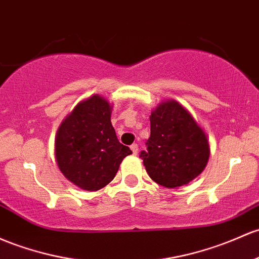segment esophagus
Returning a JSON list of instances; mask_svg holds the SVG:
<instances>
[{
	"instance_id": "34e87169",
	"label": "esophagus",
	"mask_w": 259,
	"mask_h": 259,
	"mask_svg": "<svg viewBox=\"0 0 259 259\" xmlns=\"http://www.w3.org/2000/svg\"><path fill=\"white\" fill-rule=\"evenodd\" d=\"M130 149H132V151L134 155H138V152H139V145L138 144H133L132 146H130Z\"/></svg>"
}]
</instances>
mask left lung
<instances>
[{
  "mask_svg": "<svg viewBox=\"0 0 259 259\" xmlns=\"http://www.w3.org/2000/svg\"><path fill=\"white\" fill-rule=\"evenodd\" d=\"M150 125L147 149L140 152V157L152 181L177 188L203 172L209 160V141L180 103H161L151 113Z\"/></svg>",
  "mask_w": 259,
  "mask_h": 259,
  "instance_id": "obj_1",
  "label": "left lung"
}]
</instances>
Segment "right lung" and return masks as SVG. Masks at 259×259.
<instances>
[{
	"instance_id": "add662e5",
	"label": "right lung",
	"mask_w": 259,
	"mask_h": 259,
	"mask_svg": "<svg viewBox=\"0 0 259 259\" xmlns=\"http://www.w3.org/2000/svg\"><path fill=\"white\" fill-rule=\"evenodd\" d=\"M107 99L92 96L76 106L62 121L55 141L58 166L62 175L84 190L106 187L132 150L119 143L110 123Z\"/></svg>"
}]
</instances>
